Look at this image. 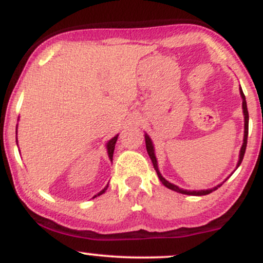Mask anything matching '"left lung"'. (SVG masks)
<instances>
[{
  "label": "left lung",
  "mask_w": 263,
  "mask_h": 263,
  "mask_svg": "<svg viewBox=\"0 0 263 263\" xmlns=\"http://www.w3.org/2000/svg\"><path fill=\"white\" fill-rule=\"evenodd\" d=\"M240 93H241V98H242V108H243V115H245V135H243V143H242V147H241V151H240V158H238V163H237V167L241 164V162H242L243 159V156H245V151H246V146H247V135H249V111H247V105H246V99H245V95H243L242 92V89L240 87ZM144 140H146V148H147V152H148V156L151 158V161L153 163V167H155V170L157 172V174H158V178L159 180H161L163 185H165L167 188H170L172 190H174V192H178V193H182V194H188V195H206L209 194V193L214 192V190H216L219 188L221 184L218 186H215V188L213 189H209V190H193V192H190V190H183L180 189L179 186L174 185V184H172L168 182V180H165L164 178L162 177V174L159 173L158 171V165H157V159H156V156H155V149H153V144H152V141H151V138L148 137V135H144Z\"/></svg>",
  "instance_id": "8db88e82"
}]
</instances>
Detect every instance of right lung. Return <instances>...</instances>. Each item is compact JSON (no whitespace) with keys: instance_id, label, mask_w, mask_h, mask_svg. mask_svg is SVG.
I'll list each match as a JSON object with an SVG mask.
<instances>
[{"instance_id":"right-lung-1","label":"right lung","mask_w":263,"mask_h":263,"mask_svg":"<svg viewBox=\"0 0 263 263\" xmlns=\"http://www.w3.org/2000/svg\"><path fill=\"white\" fill-rule=\"evenodd\" d=\"M116 141H117V136L116 137H114L112 140H110L108 141V143H107V153H108V157H110V159L111 161H112V156H114V149H115V144H116ZM107 189V186L105 189H102L100 193H99L98 195H101V194H104L105 193V190ZM98 195H95V197H98ZM93 197V198H95Z\"/></svg>"}]
</instances>
